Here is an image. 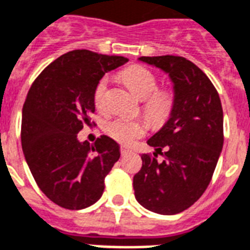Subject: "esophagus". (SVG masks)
<instances>
[{
  "mask_svg": "<svg viewBox=\"0 0 250 250\" xmlns=\"http://www.w3.org/2000/svg\"><path fill=\"white\" fill-rule=\"evenodd\" d=\"M120 151H121V155H126V154L130 153V149H127L125 146H121V147H120Z\"/></svg>",
  "mask_w": 250,
  "mask_h": 250,
  "instance_id": "esophagus-1",
  "label": "esophagus"
}]
</instances>
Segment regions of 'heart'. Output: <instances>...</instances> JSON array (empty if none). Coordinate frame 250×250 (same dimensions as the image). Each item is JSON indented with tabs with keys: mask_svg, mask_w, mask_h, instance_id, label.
<instances>
[{
	"mask_svg": "<svg viewBox=\"0 0 250 250\" xmlns=\"http://www.w3.org/2000/svg\"><path fill=\"white\" fill-rule=\"evenodd\" d=\"M120 79L129 89L144 99L142 110L151 125L162 126L167 123L175 109V92L171 88H158V79L142 65H130L120 72ZM93 105L99 112L108 108V79L101 78L96 83L92 93ZM104 132L112 140L123 145H130L137 138L145 134L146 125L141 120H133L126 116H116L104 125Z\"/></svg>",
	"mask_w": 250,
	"mask_h": 250,
	"instance_id": "1",
	"label": "heart"
}]
</instances>
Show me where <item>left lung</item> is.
Here are the masks:
<instances>
[{
  "mask_svg": "<svg viewBox=\"0 0 250 250\" xmlns=\"http://www.w3.org/2000/svg\"><path fill=\"white\" fill-rule=\"evenodd\" d=\"M140 61L167 72L176 103L166 125L147 141L154 155H141L134 195L149 211L175 215L191 207L211 182L224 142L221 101L207 75L186 58L141 56ZM157 153L164 155L162 163Z\"/></svg>",
  "mask_w": 250,
  "mask_h": 250,
  "instance_id": "1",
  "label": "left lung"
}]
</instances>
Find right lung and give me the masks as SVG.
<instances>
[{
    "label": "right lung",
    "mask_w": 250,
    "mask_h": 250,
    "mask_svg": "<svg viewBox=\"0 0 250 250\" xmlns=\"http://www.w3.org/2000/svg\"><path fill=\"white\" fill-rule=\"evenodd\" d=\"M127 59L74 50L48 64L34 80L22 109L21 142L43 194L65 209H83L104 192L105 176L120 158L114 140L79 142L84 125H95L92 93L105 72Z\"/></svg>",
    "instance_id": "1"
}]
</instances>
